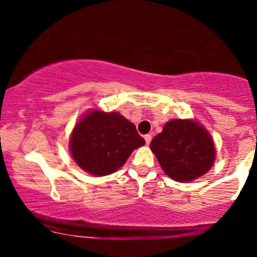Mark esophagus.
I'll return each instance as SVG.
<instances>
[{
    "mask_svg": "<svg viewBox=\"0 0 257 257\" xmlns=\"http://www.w3.org/2000/svg\"><path fill=\"white\" fill-rule=\"evenodd\" d=\"M145 141H146V145H150V143H151V140H152V137L150 134H146L145 137Z\"/></svg>",
    "mask_w": 257,
    "mask_h": 257,
    "instance_id": "obj_1",
    "label": "esophagus"
}]
</instances>
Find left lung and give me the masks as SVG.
<instances>
[{
    "instance_id": "obj_1",
    "label": "left lung",
    "mask_w": 257,
    "mask_h": 257,
    "mask_svg": "<svg viewBox=\"0 0 257 257\" xmlns=\"http://www.w3.org/2000/svg\"><path fill=\"white\" fill-rule=\"evenodd\" d=\"M151 150L167 175L180 182L204 175L215 159L209 133L191 119H172L152 139Z\"/></svg>"
}]
</instances>
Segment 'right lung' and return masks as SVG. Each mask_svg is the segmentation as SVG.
Instances as JSON below:
<instances>
[{
	"label": "right lung",
	"instance_id": "right-lung-1",
	"mask_svg": "<svg viewBox=\"0 0 257 257\" xmlns=\"http://www.w3.org/2000/svg\"><path fill=\"white\" fill-rule=\"evenodd\" d=\"M145 144L133 123L117 112L93 111L73 129L70 150L76 163L93 175H107Z\"/></svg>",
	"mask_w": 257,
	"mask_h": 257
}]
</instances>
